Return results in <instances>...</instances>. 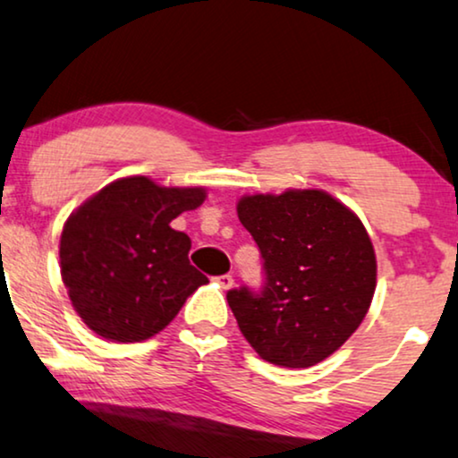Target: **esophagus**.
Segmentation results:
<instances>
[{
	"instance_id": "34e87169",
	"label": "esophagus",
	"mask_w": 458,
	"mask_h": 458,
	"mask_svg": "<svg viewBox=\"0 0 458 458\" xmlns=\"http://www.w3.org/2000/svg\"><path fill=\"white\" fill-rule=\"evenodd\" d=\"M218 284H220V289H231V286H233V276L231 274H225V276H218Z\"/></svg>"
}]
</instances>
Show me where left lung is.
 Masks as SVG:
<instances>
[{"label":"left lung","instance_id":"8db88e82","mask_svg":"<svg viewBox=\"0 0 458 458\" xmlns=\"http://www.w3.org/2000/svg\"><path fill=\"white\" fill-rule=\"evenodd\" d=\"M238 216L263 257L255 293L227 301L259 357L280 367H312L359 329L376 291V252L357 214L325 191L246 195Z\"/></svg>","mask_w":458,"mask_h":458}]
</instances>
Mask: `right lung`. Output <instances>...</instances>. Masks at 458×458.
I'll return each instance as SVG.
<instances>
[{
  "instance_id": "obj_1",
  "label": "right lung",
  "mask_w": 458,
  "mask_h": 458,
  "mask_svg": "<svg viewBox=\"0 0 458 458\" xmlns=\"http://www.w3.org/2000/svg\"><path fill=\"white\" fill-rule=\"evenodd\" d=\"M203 199L201 186L129 176L72 212L61 233V278L89 329L112 342H142L176 318L208 278L189 263V235L169 223Z\"/></svg>"
}]
</instances>
